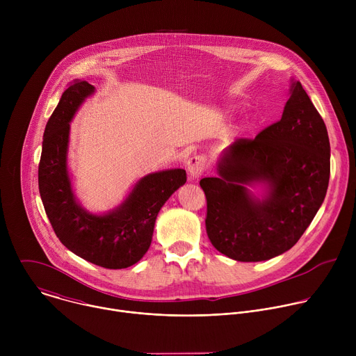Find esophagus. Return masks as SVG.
I'll list each match as a JSON object with an SVG mask.
<instances>
[{"label": "esophagus", "instance_id": "obj_1", "mask_svg": "<svg viewBox=\"0 0 356 356\" xmlns=\"http://www.w3.org/2000/svg\"><path fill=\"white\" fill-rule=\"evenodd\" d=\"M207 159L204 155H194L187 161V170L191 179H198L206 170Z\"/></svg>", "mask_w": 356, "mask_h": 356}]
</instances>
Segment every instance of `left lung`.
<instances>
[{"label": "left lung", "mask_w": 356, "mask_h": 356, "mask_svg": "<svg viewBox=\"0 0 356 356\" xmlns=\"http://www.w3.org/2000/svg\"><path fill=\"white\" fill-rule=\"evenodd\" d=\"M280 121L255 138H239L204 177L207 235L217 250L239 262H261L289 250L321 207L330 181L325 124L300 81H294ZM270 186L262 201L244 187Z\"/></svg>", "instance_id": "8db88e82"}]
</instances>
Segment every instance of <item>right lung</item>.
<instances>
[{"label": "right lung", "mask_w": 356, "mask_h": 356, "mask_svg": "<svg viewBox=\"0 0 356 356\" xmlns=\"http://www.w3.org/2000/svg\"><path fill=\"white\" fill-rule=\"evenodd\" d=\"M94 86L72 83L50 115L38 168L39 193L46 216L60 242L77 257L106 269L132 266L147 252L159 210L186 183L183 169L163 170L140 179L122 204L106 216L83 210L72 191L66 168L69 122Z\"/></svg>", "instance_id": "1"}]
</instances>
